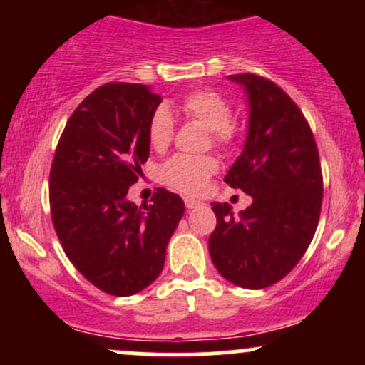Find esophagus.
Masks as SVG:
<instances>
[{
    "label": "esophagus",
    "mask_w": 365,
    "mask_h": 365,
    "mask_svg": "<svg viewBox=\"0 0 365 365\" xmlns=\"http://www.w3.org/2000/svg\"><path fill=\"white\" fill-rule=\"evenodd\" d=\"M183 201H185V206H187V208H189V210H192V208H197V206L201 205L200 201L192 200V197H185V200H183Z\"/></svg>",
    "instance_id": "obj_1"
}]
</instances>
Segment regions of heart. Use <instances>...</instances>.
Instances as JSON below:
<instances>
[{
    "mask_svg": "<svg viewBox=\"0 0 365 365\" xmlns=\"http://www.w3.org/2000/svg\"><path fill=\"white\" fill-rule=\"evenodd\" d=\"M180 111L189 120L200 121L212 132L213 141L227 145L235 135L231 123V106L226 98L213 90H196L187 93L180 102ZM148 143L153 150L162 152L169 146L175 132V120L168 108L160 106L152 113L148 121ZM219 164L212 155H175L165 160L159 169V178L171 189L183 194H201L210 176Z\"/></svg>",
    "mask_w": 365,
    "mask_h": 365,
    "instance_id": "obj_1",
    "label": "heart"
}]
</instances>
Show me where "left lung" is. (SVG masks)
Returning a JSON list of instances; mask_svg holds the SVG:
<instances>
[{"instance_id":"obj_1","label":"left lung","mask_w":365,"mask_h":365,"mask_svg":"<svg viewBox=\"0 0 365 365\" xmlns=\"http://www.w3.org/2000/svg\"><path fill=\"white\" fill-rule=\"evenodd\" d=\"M227 79L247 93L244 150L224 182L252 197L233 215L212 203L217 215L208 251L226 281L245 289L275 284L295 268L318 227L323 178L318 146L304 114L275 83L254 73Z\"/></svg>"}]
</instances>
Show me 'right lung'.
Masks as SVG:
<instances>
[{
    "instance_id": "1",
    "label": "right lung",
    "mask_w": 365,
    "mask_h": 365,
    "mask_svg": "<svg viewBox=\"0 0 365 365\" xmlns=\"http://www.w3.org/2000/svg\"><path fill=\"white\" fill-rule=\"evenodd\" d=\"M162 98L145 84L109 83L73 111L49 176L51 217L65 254L93 286L130 297L160 275L185 205L159 189L152 203L127 200L148 160V121Z\"/></svg>"
}]
</instances>
